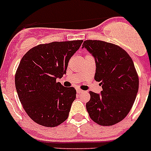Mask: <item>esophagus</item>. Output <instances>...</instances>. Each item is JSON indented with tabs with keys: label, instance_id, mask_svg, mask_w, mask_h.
<instances>
[{
	"label": "esophagus",
	"instance_id": "34e87169",
	"mask_svg": "<svg viewBox=\"0 0 151 151\" xmlns=\"http://www.w3.org/2000/svg\"><path fill=\"white\" fill-rule=\"evenodd\" d=\"M77 92L78 93V94H81V93L84 92V91H83V90L80 89V88H77Z\"/></svg>",
	"mask_w": 151,
	"mask_h": 151
}]
</instances>
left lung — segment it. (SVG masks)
<instances>
[{
	"label": "left lung",
	"mask_w": 151,
	"mask_h": 151,
	"mask_svg": "<svg viewBox=\"0 0 151 151\" xmlns=\"http://www.w3.org/2000/svg\"><path fill=\"white\" fill-rule=\"evenodd\" d=\"M95 58V79L101 82V94L89 91L86 109L90 118L102 126H112L127 115L139 90V77L134 63L119 46L100 40H86L83 44Z\"/></svg>",
	"instance_id": "obj_1"
}]
</instances>
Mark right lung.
Returning <instances> with one entry per match:
<instances>
[{
  "instance_id": "1",
  "label": "right lung",
  "mask_w": 151,
  "mask_h": 151,
  "mask_svg": "<svg viewBox=\"0 0 151 151\" xmlns=\"http://www.w3.org/2000/svg\"><path fill=\"white\" fill-rule=\"evenodd\" d=\"M82 43L74 40L42 44L22 57L15 73V88L25 112L38 124L54 127L68 117L76 90L63 86L56 79L66 74L69 60Z\"/></svg>"
}]
</instances>
